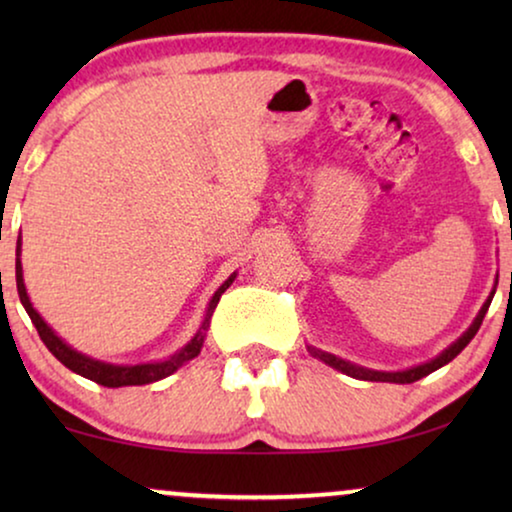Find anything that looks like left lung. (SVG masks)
<instances>
[{
  "instance_id": "obj_1",
  "label": "left lung",
  "mask_w": 512,
  "mask_h": 512,
  "mask_svg": "<svg viewBox=\"0 0 512 512\" xmlns=\"http://www.w3.org/2000/svg\"><path fill=\"white\" fill-rule=\"evenodd\" d=\"M492 298L494 296H489V300L485 305H482V310H480V314L478 317H475V321H473V326L468 328V331L461 335V338L454 342V345H450L445 349L443 354L440 356H436V359L433 361H429V363H424V366H417V368H410V370H403V373H375V370H366V368H359V366H354V363H349V361H342V359H338V356H333V354H326V352H317V349H310V352L314 354V356H319L321 361L324 363H328V366H333V368H338V370H342V373H347L349 377H356V380H370V382H396V384H410V382H417V380H422V377H426L429 373H433V370H438V368H443L445 363H450L454 356H457L461 349H464L468 342H471L473 338H475V333H478V328H480V324H482V319H485V314H487V310H489V303H492Z\"/></svg>"
}]
</instances>
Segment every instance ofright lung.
<instances>
[{
  "label": "right lung",
  "mask_w": 512,
  "mask_h": 512,
  "mask_svg": "<svg viewBox=\"0 0 512 512\" xmlns=\"http://www.w3.org/2000/svg\"><path fill=\"white\" fill-rule=\"evenodd\" d=\"M18 254L20 256V240H18ZM233 277H228L226 282L221 284V289L214 293L212 303H209V310H207V319L205 324H202V331L209 326V317H212V312L216 310V305H219L221 300V293L228 289L230 284H233ZM16 284H18V296H20V303H23L25 312L30 314L34 328H37L39 338L44 340V345L48 347V352H51L55 359H58L62 366H67L69 370H74L76 375L81 377H88V380H93L97 384H102V387H132V384H151V382H158L163 380V377L172 375L174 370L179 366H184L186 361L195 359V356L200 354V347H202V340H205V335L202 331L195 335V338L188 342V345L181 349L179 354H174L172 359H167L163 363H139V366H111V363H102V361H95V359H88V356H83L79 352H74L72 347H67L65 342H62L58 335H55L51 328L44 319L39 317L37 310H34L30 298H27V291H25V284H23V268H20V258H16Z\"/></svg>",
  "instance_id": "1"
}]
</instances>
